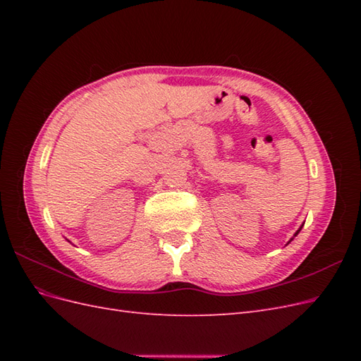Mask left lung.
Here are the masks:
<instances>
[{
  "label": "left lung",
  "mask_w": 361,
  "mask_h": 361,
  "mask_svg": "<svg viewBox=\"0 0 361 361\" xmlns=\"http://www.w3.org/2000/svg\"><path fill=\"white\" fill-rule=\"evenodd\" d=\"M298 232H300V231H298ZM298 232H297V233H295V235H298Z\"/></svg>",
  "instance_id": "left-lung-1"
}]
</instances>
